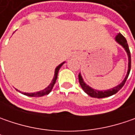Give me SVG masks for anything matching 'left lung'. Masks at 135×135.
<instances>
[{"label": "left lung", "mask_w": 135, "mask_h": 135, "mask_svg": "<svg viewBox=\"0 0 135 135\" xmlns=\"http://www.w3.org/2000/svg\"><path fill=\"white\" fill-rule=\"evenodd\" d=\"M116 41H117V43H119L120 45H122V46L124 47V49H126V52H127L128 54V69L127 74L124 80L122 81L119 85L116 86L115 88H113L111 89L106 91H98L96 90V89H91L89 86H87L86 83H84V81H83L80 74L79 76H79V82H80V84L83 90L86 93H87L89 95L92 97V98H103L109 97V96H111L113 95H114V94H116L125 85L126 81L128 76L129 75V73H130V70H131V52H130V50H129V48H128L127 40H126V39L125 38V37L123 35H122L121 34H118L117 35V37H116Z\"/></svg>", "instance_id": "left-lung-1"}]
</instances>
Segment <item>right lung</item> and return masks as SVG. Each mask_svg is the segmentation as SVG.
Returning <instances> with one entry per match:
<instances>
[{
    "mask_svg": "<svg viewBox=\"0 0 135 135\" xmlns=\"http://www.w3.org/2000/svg\"><path fill=\"white\" fill-rule=\"evenodd\" d=\"M65 62L61 63V65H59L56 68H55V76L53 80L52 81V83L49 84L48 87H46L45 89L42 91H37V92H34V93H26V92H22V94H24L25 95L30 96V97H42V96H44L46 95H48L49 92L51 91L52 87L54 86L55 83V81L57 80V77H58V73H59V70L60 68L62 66V65L64 64ZM21 92V91H20Z\"/></svg>",
    "mask_w": 135,
    "mask_h": 135,
    "instance_id": "add662e5",
    "label": "right lung"
}]
</instances>
